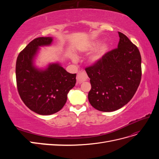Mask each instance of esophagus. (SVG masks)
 <instances>
[{
    "label": "esophagus",
    "instance_id": "obj_1",
    "mask_svg": "<svg viewBox=\"0 0 159 159\" xmlns=\"http://www.w3.org/2000/svg\"><path fill=\"white\" fill-rule=\"evenodd\" d=\"M87 79L88 75L85 71H80L78 72V75H77V81H78V84L82 83L83 81H85Z\"/></svg>",
    "mask_w": 159,
    "mask_h": 159
}]
</instances>
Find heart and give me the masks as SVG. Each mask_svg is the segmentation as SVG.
<instances>
[{
  "label": "heart",
  "mask_w": 159,
  "mask_h": 159,
  "mask_svg": "<svg viewBox=\"0 0 159 159\" xmlns=\"http://www.w3.org/2000/svg\"><path fill=\"white\" fill-rule=\"evenodd\" d=\"M100 44V42L99 40L93 42L91 43L90 45L88 47V48L85 50L86 52H91L95 50H96L98 48V46ZM109 50V45L107 44H105L100 47V48L97 51L95 54H93L92 56L90 57V62L92 64H96L102 59V57L104 56V55L106 54L107 52ZM75 60V59L74 58Z\"/></svg>",
  "instance_id": "1"
}]
</instances>
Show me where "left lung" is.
I'll return each instance as SVG.
<instances>
[{
    "label": "left lung",
    "instance_id": "1",
    "mask_svg": "<svg viewBox=\"0 0 159 159\" xmlns=\"http://www.w3.org/2000/svg\"><path fill=\"white\" fill-rule=\"evenodd\" d=\"M118 34L117 48L85 69L91 85L89 102L103 112L114 111L128 103L141 80V56L138 48L124 34Z\"/></svg>",
    "mask_w": 159,
    "mask_h": 159
}]
</instances>
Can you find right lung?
<instances>
[{"mask_svg": "<svg viewBox=\"0 0 159 159\" xmlns=\"http://www.w3.org/2000/svg\"><path fill=\"white\" fill-rule=\"evenodd\" d=\"M52 37H39L28 44L18 54L16 79L19 95L32 111L42 115L57 113L64 106L67 95L76 83V74H70L59 64H51L38 70L33 60L38 48L49 46Z\"/></svg>", "mask_w": 159, "mask_h": 159, "instance_id": "add662e5", "label": "right lung"}]
</instances>
